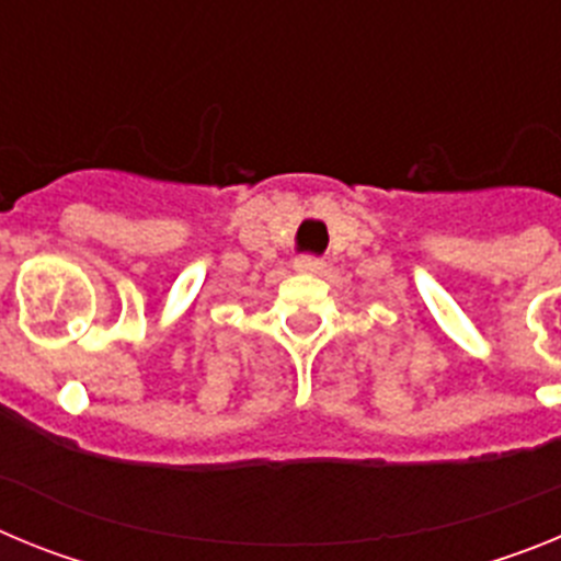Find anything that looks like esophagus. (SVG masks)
Returning a JSON list of instances; mask_svg holds the SVG:
<instances>
[{"mask_svg":"<svg viewBox=\"0 0 561 561\" xmlns=\"http://www.w3.org/2000/svg\"><path fill=\"white\" fill-rule=\"evenodd\" d=\"M295 266L300 272H320L325 266V261L323 257H314V255H300L295 261Z\"/></svg>","mask_w":561,"mask_h":561,"instance_id":"obj_1","label":"esophagus"}]
</instances>
